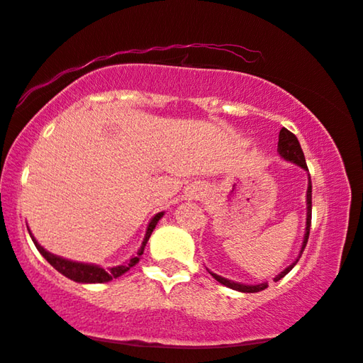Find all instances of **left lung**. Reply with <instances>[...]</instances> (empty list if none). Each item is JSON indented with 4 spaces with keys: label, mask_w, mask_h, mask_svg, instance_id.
I'll return each instance as SVG.
<instances>
[{
    "label": "left lung",
    "mask_w": 363,
    "mask_h": 363,
    "mask_svg": "<svg viewBox=\"0 0 363 363\" xmlns=\"http://www.w3.org/2000/svg\"><path fill=\"white\" fill-rule=\"evenodd\" d=\"M278 152L281 157L287 161H292V163H296L303 168L306 171H308L307 168V163H306V157H303V152L301 148V143H298L297 137L292 134L291 130H287L286 128H283L279 130V142H278ZM310 224H312V181H310V174H308V189H307V228H306V235H303V242H302V249H301V254H298V258L302 257V252L306 249L307 245V240H308V235H310ZM297 260L289 264L283 273L278 274L274 278V281H279L281 278H284V276L291 272L292 268H294V264L298 262ZM210 274L215 278L218 283L224 284L226 287H231L234 291H239V292H260L263 289H267L268 283H262V284H257V286H245V284H240V283H234V281H229L226 278H223V276H218L215 273Z\"/></svg>",
    "instance_id": "obj_1"
}]
</instances>
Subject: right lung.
<instances>
[{
  "mask_svg": "<svg viewBox=\"0 0 363 363\" xmlns=\"http://www.w3.org/2000/svg\"><path fill=\"white\" fill-rule=\"evenodd\" d=\"M161 216H163V213H158V215H155V218L150 221V224H148L145 239H143V242L140 245L139 252H137V255L132 257L128 263L119 264V267H114V268H109V269H103L100 267H96V264L77 263V262L66 260V258L56 257V255L50 254V252L45 250L43 247L40 245L35 239H33V235H30V238H32L33 244H35L40 254L47 258V262L51 264V267L57 269V272H60L61 274H65L66 278L76 281V283H108V281H111L114 278H118V276L124 274L125 272H129V269L134 267L135 263H139V258L143 254V249H145L148 239H150L153 229H155V226H157V223H158ZM28 234H30V231H28Z\"/></svg>",
  "mask_w": 363,
  "mask_h": 363,
  "instance_id": "1",
  "label": "right lung"
}]
</instances>
